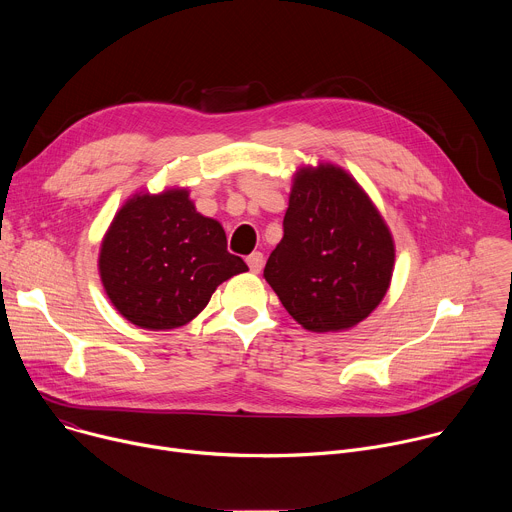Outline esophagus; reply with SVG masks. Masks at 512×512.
Here are the masks:
<instances>
[{
  "instance_id": "34e87169",
  "label": "esophagus",
  "mask_w": 512,
  "mask_h": 512,
  "mask_svg": "<svg viewBox=\"0 0 512 512\" xmlns=\"http://www.w3.org/2000/svg\"><path fill=\"white\" fill-rule=\"evenodd\" d=\"M247 265H249V269H251L253 273H259V271L263 269V253H259V251L251 253V255L247 257Z\"/></svg>"
}]
</instances>
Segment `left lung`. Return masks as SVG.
Listing matches in <instances>:
<instances>
[{"label": "left lung", "mask_w": 512, "mask_h": 512, "mask_svg": "<svg viewBox=\"0 0 512 512\" xmlns=\"http://www.w3.org/2000/svg\"><path fill=\"white\" fill-rule=\"evenodd\" d=\"M393 267V235L362 186L330 162L300 168L263 271L289 316L310 332L348 330L383 302Z\"/></svg>", "instance_id": "left-lung-1"}]
</instances>
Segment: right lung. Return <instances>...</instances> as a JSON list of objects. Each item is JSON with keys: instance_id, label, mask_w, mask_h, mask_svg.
Wrapping results in <instances>:
<instances>
[{"instance_id": "1", "label": "right lung", "mask_w": 512, "mask_h": 512, "mask_svg": "<svg viewBox=\"0 0 512 512\" xmlns=\"http://www.w3.org/2000/svg\"><path fill=\"white\" fill-rule=\"evenodd\" d=\"M245 271L247 263L227 251L223 225L200 214L186 188L127 198L99 251L107 298L145 330L188 324L218 285Z\"/></svg>"}]
</instances>
